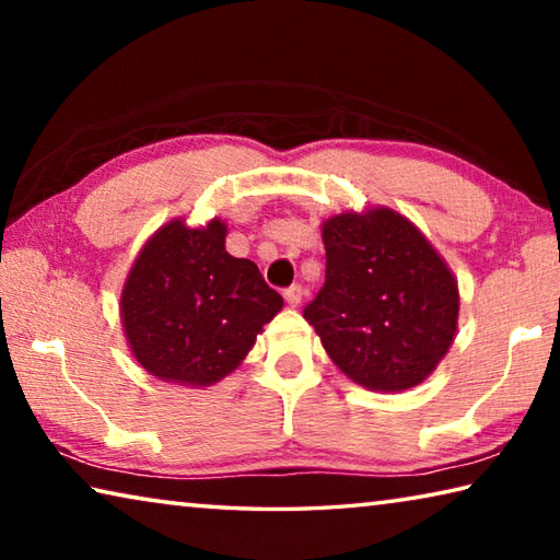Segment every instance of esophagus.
<instances>
[{
	"label": "esophagus",
	"instance_id": "esophagus-1",
	"mask_svg": "<svg viewBox=\"0 0 560 560\" xmlns=\"http://www.w3.org/2000/svg\"><path fill=\"white\" fill-rule=\"evenodd\" d=\"M283 299H287L289 306H299V303L303 301V287H299V283H293V287H289L287 291H283Z\"/></svg>",
	"mask_w": 560,
	"mask_h": 560
}]
</instances>
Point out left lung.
<instances>
[{
    "mask_svg": "<svg viewBox=\"0 0 560 560\" xmlns=\"http://www.w3.org/2000/svg\"><path fill=\"white\" fill-rule=\"evenodd\" d=\"M326 281L303 316L350 381L381 393L420 385L447 353L459 291L447 264L393 210L324 224Z\"/></svg>",
    "mask_w": 560,
    "mask_h": 560,
    "instance_id": "8db88e82",
    "label": "left lung"
}]
</instances>
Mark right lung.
I'll return each instance as SVG.
<instances>
[{"label":"right lung","instance_id":"obj_1","mask_svg":"<svg viewBox=\"0 0 560 560\" xmlns=\"http://www.w3.org/2000/svg\"><path fill=\"white\" fill-rule=\"evenodd\" d=\"M226 226L189 230L179 220L153 234L120 296L126 338L160 381L212 385L249 353L283 299L257 264L224 249Z\"/></svg>","mask_w":560,"mask_h":560}]
</instances>
